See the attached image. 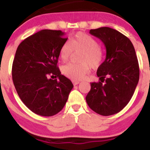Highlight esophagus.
<instances>
[{
  "label": "esophagus",
  "mask_w": 150,
  "mask_h": 150,
  "mask_svg": "<svg viewBox=\"0 0 150 150\" xmlns=\"http://www.w3.org/2000/svg\"><path fill=\"white\" fill-rule=\"evenodd\" d=\"M72 83H73V84L75 85H75H78V83H80V82L78 81H75V80H73V81H72Z\"/></svg>",
  "instance_id": "1"
}]
</instances>
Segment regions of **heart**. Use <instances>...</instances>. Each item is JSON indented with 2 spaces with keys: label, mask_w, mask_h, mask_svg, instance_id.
I'll return each mask as SVG.
<instances>
[{
  "label": "heart",
  "mask_w": 150,
  "mask_h": 150,
  "mask_svg": "<svg viewBox=\"0 0 150 150\" xmlns=\"http://www.w3.org/2000/svg\"><path fill=\"white\" fill-rule=\"evenodd\" d=\"M81 54L79 56L80 64L69 63L62 69L63 75L72 80H81L89 73L90 67L98 68L102 63L104 51L93 36L85 33H77L70 40L65 42L60 49V57L63 62L72 58L74 53Z\"/></svg>",
  "instance_id": "1"
}]
</instances>
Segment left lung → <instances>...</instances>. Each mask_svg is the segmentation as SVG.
I'll return each instance as SVG.
<instances>
[{"instance_id": "obj_1", "label": "left lung", "mask_w": 150, "mask_h": 150, "mask_svg": "<svg viewBox=\"0 0 150 150\" xmlns=\"http://www.w3.org/2000/svg\"><path fill=\"white\" fill-rule=\"evenodd\" d=\"M90 33L104 43L106 57L97 69L100 81L90 83L86 101L97 114L113 115L127 105L138 83L140 71L135 50L128 37L113 28L92 29Z\"/></svg>"}]
</instances>
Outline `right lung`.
I'll return each instance as SVG.
<instances>
[{"label":"right lung","instance_id":"obj_1","mask_svg":"<svg viewBox=\"0 0 150 150\" xmlns=\"http://www.w3.org/2000/svg\"><path fill=\"white\" fill-rule=\"evenodd\" d=\"M67 40L61 30H42L23 40L16 50L13 83L23 103L38 115L59 113L73 88L57 66L60 47Z\"/></svg>","mask_w":150,"mask_h":150}]
</instances>
